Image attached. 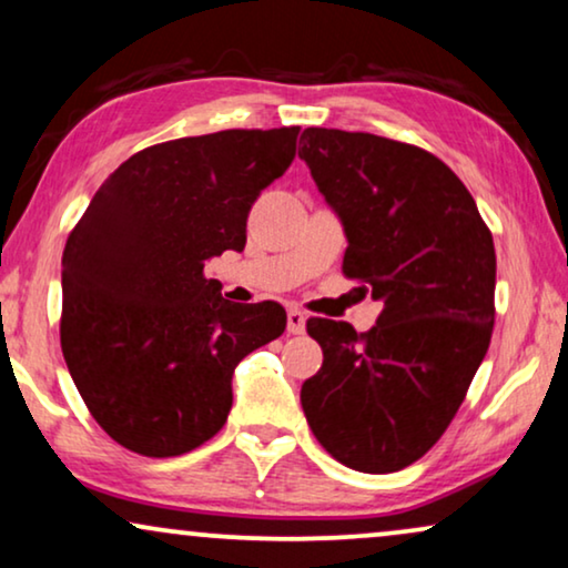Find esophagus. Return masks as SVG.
Returning <instances> with one entry per match:
<instances>
[{
  "instance_id": "1",
  "label": "esophagus",
  "mask_w": 568,
  "mask_h": 568,
  "mask_svg": "<svg viewBox=\"0 0 568 568\" xmlns=\"http://www.w3.org/2000/svg\"><path fill=\"white\" fill-rule=\"evenodd\" d=\"M305 321L307 317L300 307H290V313H286V331L300 336V333H305Z\"/></svg>"
}]
</instances>
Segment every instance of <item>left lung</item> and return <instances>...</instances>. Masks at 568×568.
Listing matches in <instances>:
<instances>
[{
    "label": "left lung",
    "instance_id": "obj_1",
    "mask_svg": "<svg viewBox=\"0 0 568 568\" xmlns=\"http://www.w3.org/2000/svg\"><path fill=\"white\" fill-rule=\"evenodd\" d=\"M300 144L344 224V274L383 302L367 333L310 317L323 367L302 385V410L346 468L395 473L437 445L491 344V230L460 178L422 146L315 126Z\"/></svg>",
    "mask_w": 568,
    "mask_h": 568
}]
</instances>
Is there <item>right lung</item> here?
I'll use <instances>...</instances> for the list:
<instances>
[{
  "label": "right lung",
  "mask_w": 568,
  "mask_h": 568,
  "mask_svg": "<svg viewBox=\"0 0 568 568\" xmlns=\"http://www.w3.org/2000/svg\"><path fill=\"white\" fill-rule=\"evenodd\" d=\"M297 136L227 129L146 146L69 232L61 352L92 418L131 453L175 457L212 439L232 372L284 333L282 305H232L204 263L243 251L247 212L292 165Z\"/></svg>",
  "instance_id": "right-lung-1"
}]
</instances>
